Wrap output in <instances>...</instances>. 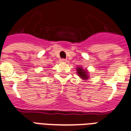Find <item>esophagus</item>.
I'll list each match as a JSON object with an SVG mask.
<instances>
[{"label": "esophagus", "instance_id": "esophagus-1", "mask_svg": "<svg viewBox=\"0 0 131 131\" xmlns=\"http://www.w3.org/2000/svg\"><path fill=\"white\" fill-rule=\"evenodd\" d=\"M60 62H62V63H65L66 62H67V60H65V59H60Z\"/></svg>", "mask_w": 131, "mask_h": 131}]
</instances>
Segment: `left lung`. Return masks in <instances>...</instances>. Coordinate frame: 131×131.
I'll return each instance as SVG.
<instances>
[{
    "mask_svg": "<svg viewBox=\"0 0 131 131\" xmlns=\"http://www.w3.org/2000/svg\"><path fill=\"white\" fill-rule=\"evenodd\" d=\"M76 70L77 73L80 78H81V79L84 80H89V71H87V69H84L82 67H77Z\"/></svg>",
    "mask_w": 131,
    "mask_h": 131,
    "instance_id": "left-lung-1",
    "label": "left lung"
}]
</instances>
